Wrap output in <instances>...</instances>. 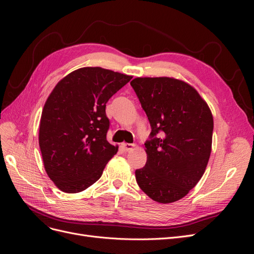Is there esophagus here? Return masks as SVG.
<instances>
[{
  "instance_id": "1",
  "label": "esophagus",
  "mask_w": 254,
  "mask_h": 254,
  "mask_svg": "<svg viewBox=\"0 0 254 254\" xmlns=\"http://www.w3.org/2000/svg\"><path fill=\"white\" fill-rule=\"evenodd\" d=\"M135 144H130V143H123L122 144V147L124 148L125 151H131L135 148Z\"/></svg>"
}]
</instances>
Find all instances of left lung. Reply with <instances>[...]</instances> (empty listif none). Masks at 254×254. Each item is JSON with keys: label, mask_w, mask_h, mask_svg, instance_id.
Instances as JSON below:
<instances>
[{"label": "left lung", "mask_w": 254, "mask_h": 254, "mask_svg": "<svg viewBox=\"0 0 254 254\" xmlns=\"http://www.w3.org/2000/svg\"><path fill=\"white\" fill-rule=\"evenodd\" d=\"M130 84L151 126L147 161L135 171L136 182L152 200L178 201L201 179L209 162L210 107L193 86L174 77H136Z\"/></svg>", "instance_id": "obj_1"}]
</instances>
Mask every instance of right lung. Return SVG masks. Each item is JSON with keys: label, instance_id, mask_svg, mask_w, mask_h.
<instances>
[{"label": "right lung", "instance_id": "right-lung-1", "mask_svg": "<svg viewBox=\"0 0 254 254\" xmlns=\"http://www.w3.org/2000/svg\"><path fill=\"white\" fill-rule=\"evenodd\" d=\"M132 76L80 67L59 80L44 104L39 146L45 172L64 193L95 183L119 146L107 141L106 104Z\"/></svg>", "mask_w": 254, "mask_h": 254}]
</instances>
